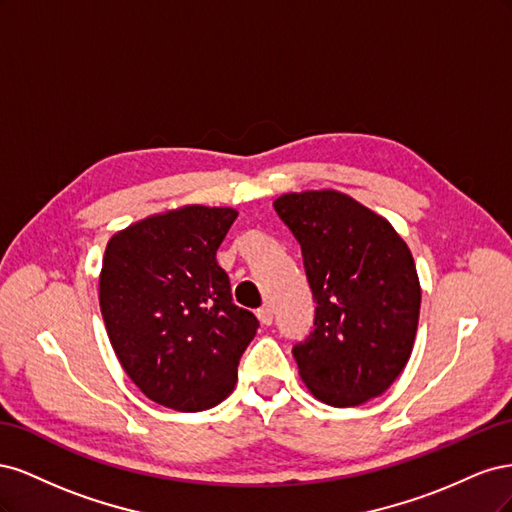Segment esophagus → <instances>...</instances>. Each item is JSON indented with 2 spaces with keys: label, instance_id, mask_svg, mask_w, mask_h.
<instances>
[{
  "label": "esophagus",
  "instance_id": "esophagus-1",
  "mask_svg": "<svg viewBox=\"0 0 512 512\" xmlns=\"http://www.w3.org/2000/svg\"><path fill=\"white\" fill-rule=\"evenodd\" d=\"M256 316H258V320L265 324V327H271L273 324V309L269 307V305H265V307H260L258 312H256Z\"/></svg>",
  "mask_w": 512,
  "mask_h": 512
}]
</instances>
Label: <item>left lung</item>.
I'll return each instance as SVG.
<instances>
[{
  "label": "left lung",
  "instance_id": "1",
  "mask_svg": "<svg viewBox=\"0 0 512 512\" xmlns=\"http://www.w3.org/2000/svg\"><path fill=\"white\" fill-rule=\"evenodd\" d=\"M301 243L316 301L314 331L292 348L312 395L335 408L382 395L406 367L421 312L414 258L395 228L335 192L273 203Z\"/></svg>",
  "mask_w": 512,
  "mask_h": 512
}]
</instances>
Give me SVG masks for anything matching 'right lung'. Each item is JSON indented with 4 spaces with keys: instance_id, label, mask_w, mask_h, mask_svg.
Masks as SVG:
<instances>
[{
    "instance_id": "1",
    "label": "right lung",
    "mask_w": 512,
    "mask_h": 512,
    "mask_svg": "<svg viewBox=\"0 0 512 512\" xmlns=\"http://www.w3.org/2000/svg\"><path fill=\"white\" fill-rule=\"evenodd\" d=\"M230 207L188 205L151 215L108 241L100 309L108 339L130 380L151 401L179 412L218 406L258 320L232 303L215 260Z\"/></svg>"
}]
</instances>
